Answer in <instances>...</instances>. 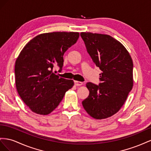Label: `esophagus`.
<instances>
[{"label":"esophagus","instance_id":"obj_1","mask_svg":"<svg viewBox=\"0 0 151 151\" xmlns=\"http://www.w3.org/2000/svg\"><path fill=\"white\" fill-rule=\"evenodd\" d=\"M75 85L76 86H81V85H83V83L82 82H80V81H75Z\"/></svg>","mask_w":151,"mask_h":151}]
</instances>
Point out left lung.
Wrapping results in <instances>:
<instances>
[{
	"label": "left lung",
	"instance_id": "8db88e82",
	"mask_svg": "<svg viewBox=\"0 0 151 151\" xmlns=\"http://www.w3.org/2000/svg\"><path fill=\"white\" fill-rule=\"evenodd\" d=\"M88 53L99 68L101 83L86 85L89 96L82 102L92 118L111 117L121 109L133 87V64L130 54L119 41L108 35L81 32Z\"/></svg>",
	"mask_w": 151,
	"mask_h": 151
}]
</instances>
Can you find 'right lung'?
<instances>
[{"mask_svg": "<svg viewBox=\"0 0 151 151\" xmlns=\"http://www.w3.org/2000/svg\"><path fill=\"white\" fill-rule=\"evenodd\" d=\"M78 32L42 33L28 42L15 63L17 91L24 104L34 113L47 115L63 100L74 85L52 72L55 66L62 70L63 55L79 38Z\"/></svg>", "mask_w": 151, "mask_h": 151, "instance_id": "obj_1", "label": "right lung"}]
</instances>
